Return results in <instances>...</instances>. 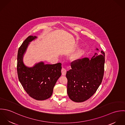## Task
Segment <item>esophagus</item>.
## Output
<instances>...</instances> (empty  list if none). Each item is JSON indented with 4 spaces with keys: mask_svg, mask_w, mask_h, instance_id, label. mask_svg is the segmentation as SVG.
<instances>
[{
    "mask_svg": "<svg viewBox=\"0 0 125 125\" xmlns=\"http://www.w3.org/2000/svg\"><path fill=\"white\" fill-rule=\"evenodd\" d=\"M62 75H65L66 73V70L65 68H62Z\"/></svg>",
    "mask_w": 125,
    "mask_h": 125,
    "instance_id": "1",
    "label": "esophagus"
}]
</instances>
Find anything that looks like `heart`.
Instances as JSON below:
<instances>
[{"label": "heart", "mask_w": 125, "mask_h": 125, "mask_svg": "<svg viewBox=\"0 0 125 125\" xmlns=\"http://www.w3.org/2000/svg\"><path fill=\"white\" fill-rule=\"evenodd\" d=\"M83 49H79L76 52L73 54L70 57V59L72 62H74L78 60L81 58L84 53Z\"/></svg>", "instance_id": "1"}]
</instances>
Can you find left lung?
<instances>
[{
    "instance_id": "1",
    "label": "left lung",
    "mask_w": 125,
    "mask_h": 125,
    "mask_svg": "<svg viewBox=\"0 0 125 125\" xmlns=\"http://www.w3.org/2000/svg\"><path fill=\"white\" fill-rule=\"evenodd\" d=\"M95 50L99 51L98 48ZM104 62L103 51L95 53L91 59L85 58L72 62L71 69L66 74L67 94L72 101L83 102L96 92L103 80Z\"/></svg>"
}]
</instances>
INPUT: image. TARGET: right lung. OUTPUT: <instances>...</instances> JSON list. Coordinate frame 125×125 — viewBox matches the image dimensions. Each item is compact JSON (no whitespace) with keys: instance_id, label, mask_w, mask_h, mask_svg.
Here are the masks:
<instances>
[{"instance_id":"obj_1","label":"right lung","mask_w":125,"mask_h":125,"mask_svg":"<svg viewBox=\"0 0 125 125\" xmlns=\"http://www.w3.org/2000/svg\"><path fill=\"white\" fill-rule=\"evenodd\" d=\"M37 38L29 36L19 48L17 69L19 81L27 93L35 100L43 101L52 95L54 87L62 74V64H46L40 62L32 67L24 64L23 59L27 48Z\"/></svg>"}]
</instances>
